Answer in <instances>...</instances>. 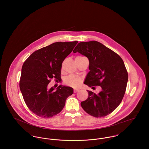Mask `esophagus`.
<instances>
[{
	"instance_id": "esophagus-1",
	"label": "esophagus",
	"mask_w": 149,
	"mask_h": 149,
	"mask_svg": "<svg viewBox=\"0 0 149 149\" xmlns=\"http://www.w3.org/2000/svg\"><path fill=\"white\" fill-rule=\"evenodd\" d=\"M79 91V89H73V92H74V93H76V92H77Z\"/></svg>"
}]
</instances>
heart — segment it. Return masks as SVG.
<instances>
[{"label": "heart", "instance_id": "b5f03b06", "mask_svg": "<svg viewBox=\"0 0 149 149\" xmlns=\"http://www.w3.org/2000/svg\"><path fill=\"white\" fill-rule=\"evenodd\" d=\"M82 83V79L78 76L70 75L66 77L64 80L65 85L72 87H77L81 85Z\"/></svg>", "mask_w": 149, "mask_h": 149}]
</instances>
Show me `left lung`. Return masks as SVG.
<instances>
[{"label": "left lung", "mask_w": 149, "mask_h": 149, "mask_svg": "<svg viewBox=\"0 0 149 149\" xmlns=\"http://www.w3.org/2000/svg\"><path fill=\"white\" fill-rule=\"evenodd\" d=\"M73 52H79L89 60L90 71L84 83L89 87L102 88L98 94L88 90V97L81 102V106L91 116H106L119 106L126 92L128 73L123 60L115 52L95 41L79 43Z\"/></svg>", "instance_id": "8db88e82"}]
</instances>
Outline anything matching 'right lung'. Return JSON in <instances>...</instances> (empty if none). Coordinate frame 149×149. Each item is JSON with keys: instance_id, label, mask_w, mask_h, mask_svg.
<instances>
[{"instance_id": "1", "label": "right lung", "mask_w": 149, "mask_h": 149, "mask_svg": "<svg viewBox=\"0 0 149 149\" xmlns=\"http://www.w3.org/2000/svg\"><path fill=\"white\" fill-rule=\"evenodd\" d=\"M77 42L53 43L35 51L23 64L20 89L26 104L36 115L49 118L58 114L73 94L71 87L61 85L54 91L47 85L52 79L61 80L63 62Z\"/></svg>"}]
</instances>
